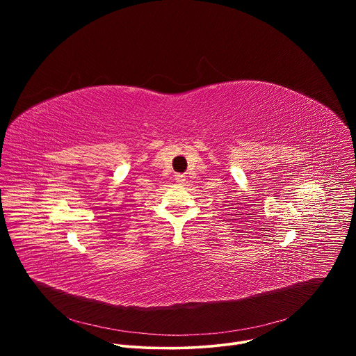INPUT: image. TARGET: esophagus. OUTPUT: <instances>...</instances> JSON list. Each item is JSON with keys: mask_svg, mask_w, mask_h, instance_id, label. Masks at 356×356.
I'll use <instances>...</instances> for the list:
<instances>
[{"mask_svg": "<svg viewBox=\"0 0 356 356\" xmlns=\"http://www.w3.org/2000/svg\"><path fill=\"white\" fill-rule=\"evenodd\" d=\"M175 180H176L177 184H184L186 183V176L184 175H176Z\"/></svg>", "mask_w": 356, "mask_h": 356, "instance_id": "34e87169", "label": "esophagus"}]
</instances>
